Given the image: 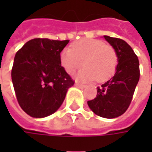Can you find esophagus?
<instances>
[{
    "label": "esophagus",
    "instance_id": "obj_1",
    "mask_svg": "<svg viewBox=\"0 0 152 152\" xmlns=\"http://www.w3.org/2000/svg\"><path fill=\"white\" fill-rule=\"evenodd\" d=\"M74 85H75L76 87H79V88H84V87H85L84 85H80V84H79V83H78V82H76V83L74 84Z\"/></svg>",
    "mask_w": 152,
    "mask_h": 152
}]
</instances>
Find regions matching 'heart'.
Returning <instances> with one entry per match:
<instances>
[{
  "label": "heart",
  "instance_id": "obj_1",
  "mask_svg": "<svg viewBox=\"0 0 152 152\" xmlns=\"http://www.w3.org/2000/svg\"><path fill=\"white\" fill-rule=\"evenodd\" d=\"M60 61L68 73H74L85 65L77 74V79L84 81L103 82L110 79L116 71L118 56L111 45L100 39H81L66 47L60 54Z\"/></svg>",
  "mask_w": 152,
  "mask_h": 152
}]
</instances>
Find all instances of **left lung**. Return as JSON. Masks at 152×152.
Instances as JSON below:
<instances>
[{
	"instance_id": "1",
	"label": "left lung",
	"mask_w": 152,
	"mask_h": 152,
	"mask_svg": "<svg viewBox=\"0 0 152 152\" xmlns=\"http://www.w3.org/2000/svg\"><path fill=\"white\" fill-rule=\"evenodd\" d=\"M116 50L118 65L114 76L97 87L96 97L87 102L95 114L105 118H115L126 112L140 79V63L131 46L124 40L104 35Z\"/></svg>"
}]
</instances>
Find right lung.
<instances>
[{"instance_id": "add662e5", "label": "right lung", "mask_w": 152, "mask_h": 152, "mask_svg": "<svg viewBox=\"0 0 152 152\" xmlns=\"http://www.w3.org/2000/svg\"><path fill=\"white\" fill-rule=\"evenodd\" d=\"M69 40L33 39L14 57L12 80L21 108L32 118L56 113L74 84L61 67L60 54Z\"/></svg>"}]
</instances>
